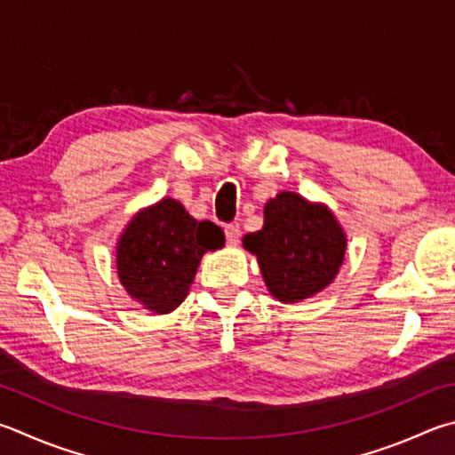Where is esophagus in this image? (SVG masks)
<instances>
[{
  "mask_svg": "<svg viewBox=\"0 0 455 455\" xmlns=\"http://www.w3.org/2000/svg\"><path fill=\"white\" fill-rule=\"evenodd\" d=\"M225 236H227L228 246H236L238 241H241V228H238V225H227L225 227Z\"/></svg>",
  "mask_w": 455,
  "mask_h": 455,
  "instance_id": "34e87169",
  "label": "esophagus"
}]
</instances>
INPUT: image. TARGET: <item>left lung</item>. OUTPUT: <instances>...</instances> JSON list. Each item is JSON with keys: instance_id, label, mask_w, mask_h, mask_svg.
<instances>
[{"instance_id": "left-lung-1", "label": "left lung", "mask_w": 455, "mask_h": 455, "mask_svg": "<svg viewBox=\"0 0 455 455\" xmlns=\"http://www.w3.org/2000/svg\"><path fill=\"white\" fill-rule=\"evenodd\" d=\"M270 294L299 302L332 283L344 260L346 236L324 204L280 193L264 206V227L244 236Z\"/></svg>"}]
</instances>
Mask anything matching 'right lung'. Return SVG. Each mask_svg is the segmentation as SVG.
I'll return each instance as SVG.
<instances>
[{"instance_id":"right-lung-1","label":"right lung","mask_w":455,"mask_h":455,"mask_svg":"<svg viewBox=\"0 0 455 455\" xmlns=\"http://www.w3.org/2000/svg\"><path fill=\"white\" fill-rule=\"evenodd\" d=\"M225 244L211 220H195L175 199H163L129 222L117 246L121 284L153 312L175 310L191 288L206 251Z\"/></svg>"}]
</instances>
